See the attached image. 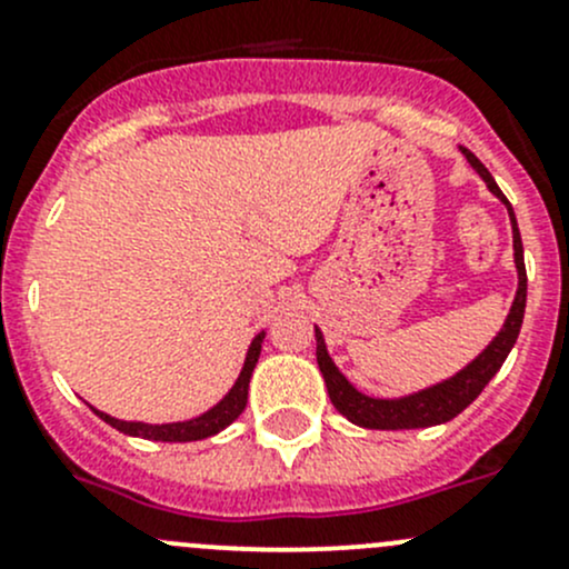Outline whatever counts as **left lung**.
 <instances>
[{
    "instance_id": "1",
    "label": "left lung",
    "mask_w": 569,
    "mask_h": 569,
    "mask_svg": "<svg viewBox=\"0 0 569 569\" xmlns=\"http://www.w3.org/2000/svg\"><path fill=\"white\" fill-rule=\"evenodd\" d=\"M460 151L462 157L468 159L470 168H473L481 181L487 183V189H490L509 211V222H512L515 269H518V291H515L512 308H509L503 327L496 332V338H492L468 366H462L457 375L446 377L443 382H435V386L405 396H369L358 391V388L341 375L336 360L330 358L325 336H321L319 327H313V330H317V363L321 377H325V386L327 393H330L332 407H336L347 421L358 423V427L363 429H423L451 421L455 416H460L476 396L485 391V386L498 375V369H501L503 360L512 352L515 341H518L520 336V325H523L526 313V286H529V280H526L523 242H520L518 220H515L512 203H509L507 194L498 189L490 170H487L468 148H460Z\"/></svg>"
}]
</instances>
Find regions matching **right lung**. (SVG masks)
<instances>
[{"label": "right lung", "instance_id": "add662e5", "mask_svg": "<svg viewBox=\"0 0 569 569\" xmlns=\"http://www.w3.org/2000/svg\"><path fill=\"white\" fill-rule=\"evenodd\" d=\"M263 338H267V330H261L250 341L248 355H244L242 371H239V377H237V382L231 386V391L222 396L214 407H209V410L200 412V416L189 418V421H170V423L120 421V418L96 410V407H90V410H93L96 416H99L104 423H109L112 429L129 435V438L159 440V443H192V440L211 438V435L222 432V429L231 427V423L242 416L244 405H248L250 377H252V369H256V363H258V355H261Z\"/></svg>", "mask_w": 569, "mask_h": 569}]
</instances>
